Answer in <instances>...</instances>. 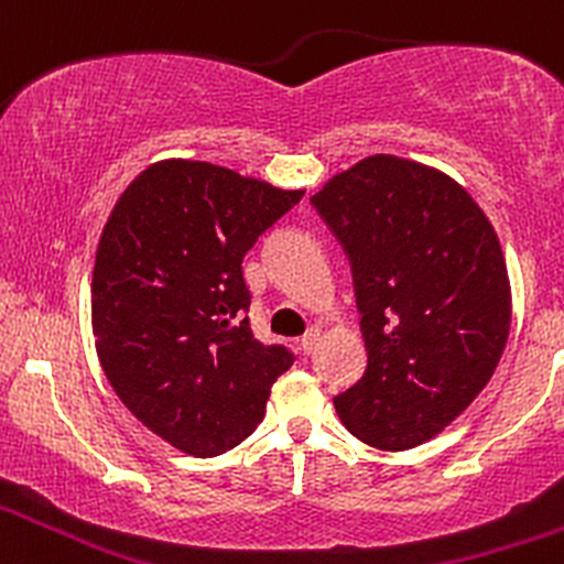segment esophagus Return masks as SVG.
I'll return each instance as SVG.
<instances>
[{"instance_id": "esophagus-1", "label": "esophagus", "mask_w": 564, "mask_h": 564, "mask_svg": "<svg viewBox=\"0 0 564 564\" xmlns=\"http://www.w3.org/2000/svg\"><path fill=\"white\" fill-rule=\"evenodd\" d=\"M316 344H319V327H312V330L301 338V351L312 354L316 349Z\"/></svg>"}]
</instances>
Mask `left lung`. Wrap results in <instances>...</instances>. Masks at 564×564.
<instances>
[{
	"instance_id": "left-lung-1",
	"label": "left lung",
	"mask_w": 564,
	"mask_h": 564,
	"mask_svg": "<svg viewBox=\"0 0 564 564\" xmlns=\"http://www.w3.org/2000/svg\"><path fill=\"white\" fill-rule=\"evenodd\" d=\"M312 205L351 263L367 349L335 410L367 445H421L469 408L509 338L496 231L453 178L391 154L338 173Z\"/></svg>"
}]
</instances>
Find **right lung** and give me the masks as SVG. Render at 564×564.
<instances>
[{"label": "right lung", "mask_w": 564, "mask_h": 564, "mask_svg": "<svg viewBox=\"0 0 564 564\" xmlns=\"http://www.w3.org/2000/svg\"><path fill=\"white\" fill-rule=\"evenodd\" d=\"M301 197L210 162L164 160L106 220L93 271L100 367L124 408L183 453L237 447L295 362L252 335L242 261Z\"/></svg>", "instance_id": "add662e5"}]
</instances>
